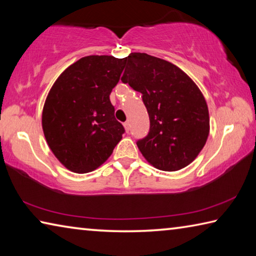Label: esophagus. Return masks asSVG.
Instances as JSON below:
<instances>
[{
	"label": "esophagus",
	"instance_id": "esophagus-1",
	"mask_svg": "<svg viewBox=\"0 0 256 256\" xmlns=\"http://www.w3.org/2000/svg\"><path fill=\"white\" fill-rule=\"evenodd\" d=\"M130 128H131V125H130V122L128 120V122H125V123H124V128H125V131L128 132V131H130Z\"/></svg>",
	"mask_w": 256,
	"mask_h": 256
}]
</instances>
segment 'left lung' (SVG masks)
<instances>
[{
    "label": "left lung",
    "mask_w": 256,
    "mask_h": 256,
    "mask_svg": "<svg viewBox=\"0 0 256 256\" xmlns=\"http://www.w3.org/2000/svg\"><path fill=\"white\" fill-rule=\"evenodd\" d=\"M122 82L142 94L150 131L136 142L150 164L175 172L198 157L210 131L209 110L194 81L174 64L146 53L125 58Z\"/></svg>",
    "instance_id": "obj_1"
}]
</instances>
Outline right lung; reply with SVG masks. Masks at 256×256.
<instances>
[{
	"label": "right lung",
	"mask_w": 256,
	"mask_h": 256,
	"mask_svg": "<svg viewBox=\"0 0 256 256\" xmlns=\"http://www.w3.org/2000/svg\"><path fill=\"white\" fill-rule=\"evenodd\" d=\"M125 58H82L52 86L42 125L52 152L68 170L92 172L110 157L125 132L115 118L110 94L120 81Z\"/></svg>",
	"instance_id": "add662e5"
}]
</instances>
